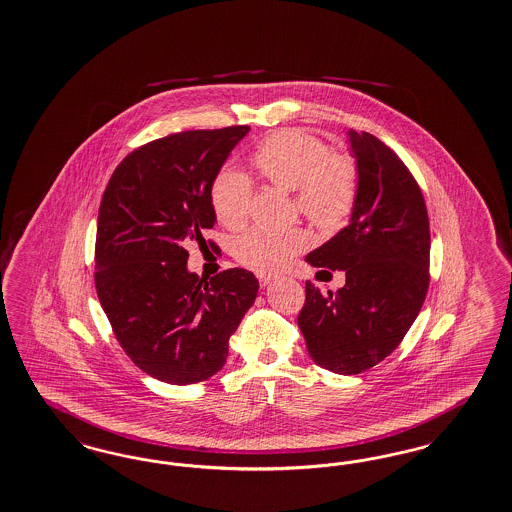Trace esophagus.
Returning a JSON list of instances; mask_svg holds the SVG:
<instances>
[{
  "mask_svg": "<svg viewBox=\"0 0 512 512\" xmlns=\"http://www.w3.org/2000/svg\"><path fill=\"white\" fill-rule=\"evenodd\" d=\"M257 278H259V284L263 287L268 286V284H272V282L276 280V278H274V276H270V274H257Z\"/></svg>",
  "mask_w": 512,
  "mask_h": 512,
  "instance_id": "1",
  "label": "esophagus"
}]
</instances>
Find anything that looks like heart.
I'll return each instance as SVG.
<instances>
[{"label":"heart","instance_id":"heart-1","mask_svg":"<svg viewBox=\"0 0 512 512\" xmlns=\"http://www.w3.org/2000/svg\"><path fill=\"white\" fill-rule=\"evenodd\" d=\"M266 183L295 194L297 209L324 232L345 225L358 198L360 173L348 154H331L318 137L303 129H280L268 135L251 156ZM251 183L238 169L225 167L211 184L215 217L226 228H240L249 217ZM308 246L301 228H251L234 242L240 265L257 272H274Z\"/></svg>","mask_w":512,"mask_h":512}]
</instances>
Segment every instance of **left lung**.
Here are the masks:
<instances>
[{"mask_svg":"<svg viewBox=\"0 0 512 512\" xmlns=\"http://www.w3.org/2000/svg\"><path fill=\"white\" fill-rule=\"evenodd\" d=\"M348 141L360 173L350 223L307 255L312 266L345 270L347 282L335 293L307 282L297 320L310 358L339 375L383 362L429 289V215L419 184L377 137L350 129Z\"/></svg>","mask_w":512,"mask_h":512,"instance_id":"8db88e82","label":"left lung"}]
</instances>
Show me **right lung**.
Wrapping results in <instances>:
<instances>
[{"label":"right lung","mask_w":512,"mask_h":512,"mask_svg":"<svg viewBox=\"0 0 512 512\" xmlns=\"http://www.w3.org/2000/svg\"><path fill=\"white\" fill-rule=\"evenodd\" d=\"M247 133V125H232L143 144L123 158L104 190L97 295L125 354L169 385L200 383L225 366L228 339L259 291L244 268L209 282L186 268V246L207 247L204 232L217 221L211 184Z\"/></svg>","instance_id":"right-lung-1"}]
</instances>
